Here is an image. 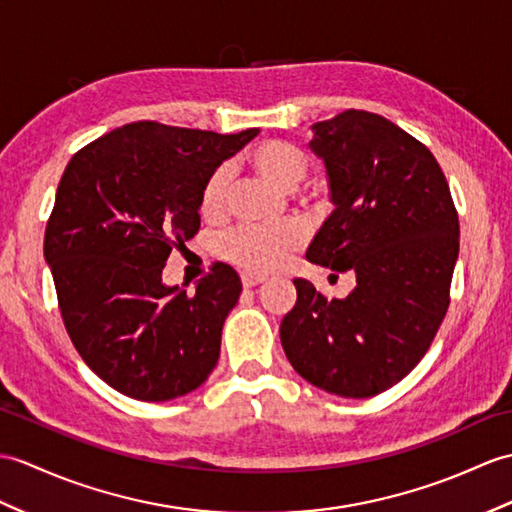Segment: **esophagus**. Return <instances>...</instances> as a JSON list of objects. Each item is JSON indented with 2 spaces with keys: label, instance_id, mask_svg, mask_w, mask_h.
<instances>
[{
  "label": "esophagus",
  "instance_id": "obj_1",
  "mask_svg": "<svg viewBox=\"0 0 512 512\" xmlns=\"http://www.w3.org/2000/svg\"><path fill=\"white\" fill-rule=\"evenodd\" d=\"M264 283V277L261 275H248V272H242V285L244 288H255V285Z\"/></svg>",
  "mask_w": 512,
  "mask_h": 512
}]
</instances>
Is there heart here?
Masks as SVG:
<instances>
[{"instance_id": "1", "label": "heart", "mask_w": 512, "mask_h": 512, "mask_svg": "<svg viewBox=\"0 0 512 512\" xmlns=\"http://www.w3.org/2000/svg\"><path fill=\"white\" fill-rule=\"evenodd\" d=\"M251 165L259 176L285 192H294L310 172L307 154L283 139H266L257 144L251 152ZM231 174V165L222 163L202 183L198 209L205 218H220L227 211ZM305 240L307 229L301 220H285L277 227H237L222 237L220 253L248 275H266L283 266V261L299 251Z\"/></svg>"}]
</instances>
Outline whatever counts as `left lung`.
Here are the masks:
<instances>
[{
	"label": "left lung",
	"mask_w": 512,
	"mask_h": 512,
	"mask_svg": "<svg viewBox=\"0 0 512 512\" xmlns=\"http://www.w3.org/2000/svg\"><path fill=\"white\" fill-rule=\"evenodd\" d=\"M336 209L307 248L353 272L347 299L294 279L281 320L294 371L331 395L366 399L401 382L441 327L458 259V211L434 154L386 117L349 109L314 124Z\"/></svg>",
	"instance_id": "obj_1"
}]
</instances>
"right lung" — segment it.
Masks as SVG:
<instances>
[{"label": "right lung", "instance_id": "right-lung-1", "mask_svg": "<svg viewBox=\"0 0 512 512\" xmlns=\"http://www.w3.org/2000/svg\"><path fill=\"white\" fill-rule=\"evenodd\" d=\"M257 133L133 122L67 163L43 253L76 351L122 395L183 397L216 368L240 277L213 264L187 294L163 285L161 272L174 248H185L200 229L205 178Z\"/></svg>", "mask_w": 512, "mask_h": 512}]
</instances>
